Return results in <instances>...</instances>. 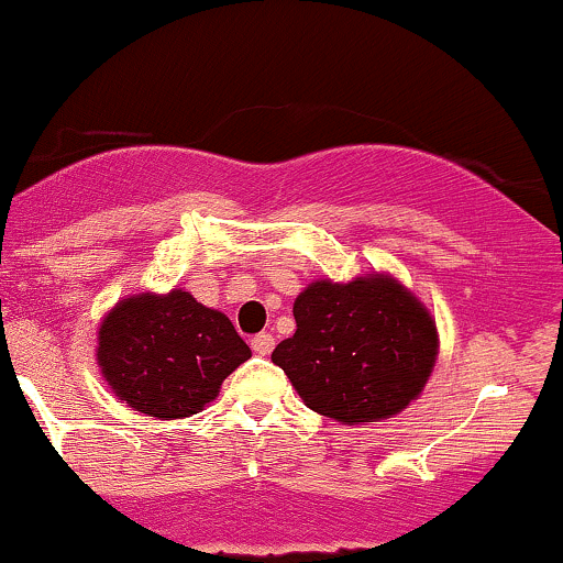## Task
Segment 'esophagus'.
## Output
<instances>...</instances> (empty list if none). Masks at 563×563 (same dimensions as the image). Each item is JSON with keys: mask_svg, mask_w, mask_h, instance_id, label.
<instances>
[{"mask_svg": "<svg viewBox=\"0 0 563 563\" xmlns=\"http://www.w3.org/2000/svg\"><path fill=\"white\" fill-rule=\"evenodd\" d=\"M250 345H253V350L257 355H268L271 350H274V336H271L268 332H261V334H255L253 340H250Z\"/></svg>", "mask_w": 563, "mask_h": 563, "instance_id": "1", "label": "esophagus"}]
</instances>
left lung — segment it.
Segmentation results:
<instances>
[{
  "label": "left lung",
  "mask_w": 563,
  "mask_h": 563,
  "mask_svg": "<svg viewBox=\"0 0 563 563\" xmlns=\"http://www.w3.org/2000/svg\"><path fill=\"white\" fill-rule=\"evenodd\" d=\"M297 332L276 345L308 408L355 424L411 402L438 358V329L416 297L387 276L316 282L295 300Z\"/></svg>",
  "instance_id": "8db88e82"
}]
</instances>
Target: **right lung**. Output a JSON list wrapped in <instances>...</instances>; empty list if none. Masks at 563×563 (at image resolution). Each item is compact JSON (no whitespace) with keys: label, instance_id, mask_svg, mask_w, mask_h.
I'll use <instances>...</instances> for the list:
<instances>
[{"label":"right lung","instance_id":"1","mask_svg":"<svg viewBox=\"0 0 563 563\" xmlns=\"http://www.w3.org/2000/svg\"><path fill=\"white\" fill-rule=\"evenodd\" d=\"M247 358L227 316L181 289L129 297L99 327L97 361L112 393L155 419L202 411Z\"/></svg>","mask_w":563,"mask_h":563}]
</instances>
